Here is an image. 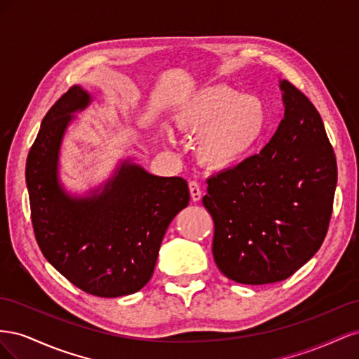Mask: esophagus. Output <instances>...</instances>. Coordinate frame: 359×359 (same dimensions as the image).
<instances>
[{"label": "esophagus", "instance_id": "34e87169", "mask_svg": "<svg viewBox=\"0 0 359 359\" xmlns=\"http://www.w3.org/2000/svg\"><path fill=\"white\" fill-rule=\"evenodd\" d=\"M189 189H190V194L193 202H199L202 198V189L199 186L198 181H190L189 182Z\"/></svg>", "mask_w": 359, "mask_h": 359}]
</instances>
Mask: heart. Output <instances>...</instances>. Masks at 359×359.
Returning <instances> with one entry per match:
<instances>
[{
    "label": "heart",
    "instance_id": "1",
    "mask_svg": "<svg viewBox=\"0 0 359 359\" xmlns=\"http://www.w3.org/2000/svg\"><path fill=\"white\" fill-rule=\"evenodd\" d=\"M175 124L182 133L199 135L201 163L210 169H226L253 153L265 135L268 111L259 97L210 85L181 104Z\"/></svg>",
    "mask_w": 359,
    "mask_h": 359
}]
</instances>
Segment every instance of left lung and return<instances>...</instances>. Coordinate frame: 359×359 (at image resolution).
Instances as JSON below:
<instances>
[{
	"instance_id": "left-lung-1",
	"label": "left lung",
	"mask_w": 359,
	"mask_h": 359,
	"mask_svg": "<svg viewBox=\"0 0 359 359\" xmlns=\"http://www.w3.org/2000/svg\"><path fill=\"white\" fill-rule=\"evenodd\" d=\"M285 118L259 154L206 180L212 255L241 285L286 280L316 255L332 214L337 161L322 118L289 81H280Z\"/></svg>"
}]
</instances>
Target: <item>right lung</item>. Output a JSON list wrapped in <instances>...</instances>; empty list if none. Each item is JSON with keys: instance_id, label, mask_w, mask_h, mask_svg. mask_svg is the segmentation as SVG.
Listing matches in <instances>:
<instances>
[{"instance_id": "obj_1", "label": "right lung", "mask_w": 359, "mask_h": 359, "mask_svg": "<svg viewBox=\"0 0 359 359\" xmlns=\"http://www.w3.org/2000/svg\"><path fill=\"white\" fill-rule=\"evenodd\" d=\"M90 103L91 95L74 85L43 118L25 169L31 222L58 273L86 293L116 298L148 283L163 236L190 193L186 180L157 177L126 160L103 187L70 196L58 177L60 148L72 114Z\"/></svg>"}]
</instances>
